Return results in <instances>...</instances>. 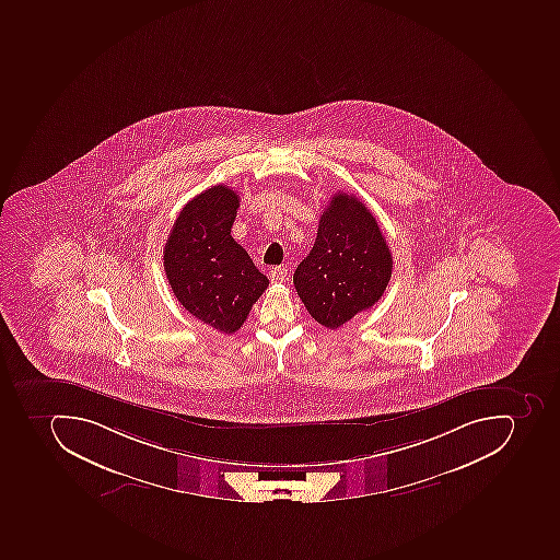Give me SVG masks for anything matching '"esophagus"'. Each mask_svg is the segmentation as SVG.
<instances>
[{"instance_id":"34e87169","label":"esophagus","mask_w":560,"mask_h":560,"mask_svg":"<svg viewBox=\"0 0 560 560\" xmlns=\"http://www.w3.org/2000/svg\"><path fill=\"white\" fill-rule=\"evenodd\" d=\"M288 279V270L284 267H273L270 270V281L272 282H284Z\"/></svg>"}]
</instances>
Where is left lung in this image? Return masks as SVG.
<instances>
[{
  "instance_id": "left-lung-1",
  "label": "left lung",
  "mask_w": 560,
  "mask_h": 560,
  "mask_svg": "<svg viewBox=\"0 0 560 560\" xmlns=\"http://www.w3.org/2000/svg\"><path fill=\"white\" fill-rule=\"evenodd\" d=\"M393 272V256L378 223L354 196L338 191L323 211L316 243L293 282L308 314L337 330L378 302Z\"/></svg>"
}]
</instances>
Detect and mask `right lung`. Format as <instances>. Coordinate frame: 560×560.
Listing matches in <instances>:
<instances>
[{"instance_id":"1","label":"right lung","mask_w":560,"mask_h":560,"mask_svg":"<svg viewBox=\"0 0 560 560\" xmlns=\"http://www.w3.org/2000/svg\"><path fill=\"white\" fill-rule=\"evenodd\" d=\"M238 197L226 185L208 188L179 211L164 247V270L179 304L206 325L234 334L269 287L230 235Z\"/></svg>"}]
</instances>
